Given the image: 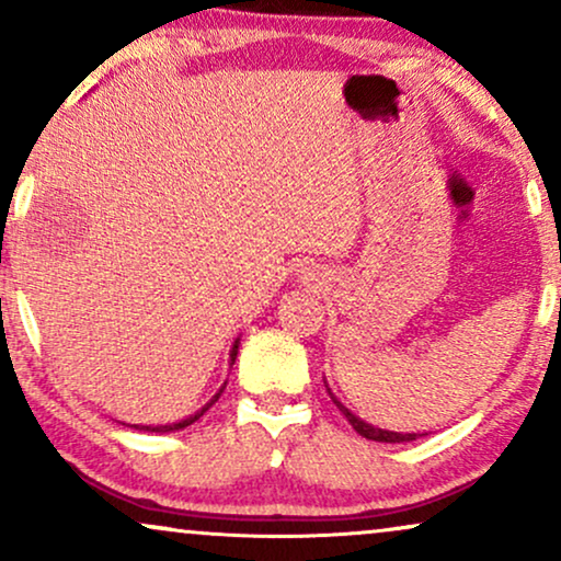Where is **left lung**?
Wrapping results in <instances>:
<instances>
[{"instance_id": "left-lung-1", "label": "left lung", "mask_w": 561, "mask_h": 561, "mask_svg": "<svg viewBox=\"0 0 561 561\" xmlns=\"http://www.w3.org/2000/svg\"><path fill=\"white\" fill-rule=\"evenodd\" d=\"M330 396H332V392H330ZM332 401L337 403L340 411H343L345 420L351 422V427L356 430V433L362 435V437H366V440H377V443H409V440H416V437H420L416 433H405V435H403V433H390V430H379V427H375V424H366L364 420H358L356 414H351V411H347L345 405L340 403L334 396H332Z\"/></svg>"}]
</instances>
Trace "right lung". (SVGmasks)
Segmentation results:
<instances>
[{
    "instance_id": "add662e5",
    "label": "right lung",
    "mask_w": 561,
    "mask_h": 561,
    "mask_svg": "<svg viewBox=\"0 0 561 561\" xmlns=\"http://www.w3.org/2000/svg\"><path fill=\"white\" fill-rule=\"evenodd\" d=\"M237 347H240V340H234V347H231V353H229V356H231V364H234V358H237ZM224 388H227V382H224ZM224 388H221V390H218V392H216V396H214V398H210V403H205V405H203V409H199V411H197V414L186 416V420H182V422H173V424H158V427H137V424H134V427H137V430H147V433H173V430H184V427H190V424H192V422H197V420H199V416H203V414H205V411H208V409H210V405H214V403L218 401V396H221V392H224Z\"/></svg>"
}]
</instances>
